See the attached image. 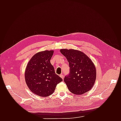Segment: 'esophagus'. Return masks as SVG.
<instances>
[{"label":"esophagus","instance_id":"34e87169","mask_svg":"<svg viewBox=\"0 0 121 121\" xmlns=\"http://www.w3.org/2000/svg\"><path fill=\"white\" fill-rule=\"evenodd\" d=\"M60 76L63 79V78H64V76H63V75H62V74H61V75H60Z\"/></svg>","mask_w":121,"mask_h":121}]
</instances>
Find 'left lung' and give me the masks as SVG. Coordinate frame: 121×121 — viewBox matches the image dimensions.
<instances>
[{"label": "left lung", "mask_w": 121, "mask_h": 121, "mask_svg": "<svg viewBox=\"0 0 121 121\" xmlns=\"http://www.w3.org/2000/svg\"><path fill=\"white\" fill-rule=\"evenodd\" d=\"M69 64L70 73L64 81L69 91L76 95H82L90 91L96 78V69L91 60L81 51L61 49Z\"/></svg>", "instance_id": "1"}]
</instances>
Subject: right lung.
<instances>
[{"label": "right lung", "mask_w": 121, "mask_h": 121, "mask_svg": "<svg viewBox=\"0 0 121 121\" xmlns=\"http://www.w3.org/2000/svg\"><path fill=\"white\" fill-rule=\"evenodd\" d=\"M53 50L41 51L33 56L27 63L25 79L30 90L40 97L50 96L62 79L56 74L50 59Z\"/></svg>", "instance_id": "1"}]
</instances>
